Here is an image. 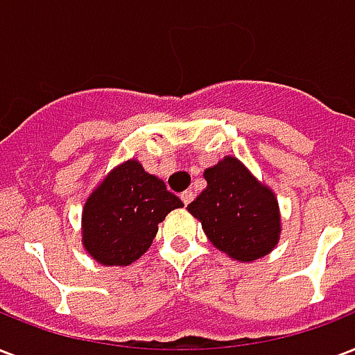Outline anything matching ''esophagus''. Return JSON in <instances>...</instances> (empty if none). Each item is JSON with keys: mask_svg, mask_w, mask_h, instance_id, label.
Listing matches in <instances>:
<instances>
[{"mask_svg": "<svg viewBox=\"0 0 355 355\" xmlns=\"http://www.w3.org/2000/svg\"><path fill=\"white\" fill-rule=\"evenodd\" d=\"M192 198H194V194H192L191 191H185L183 194H181V202L185 203V205H189V203L192 202Z\"/></svg>", "mask_w": 355, "mask_h": 355, "instance_id": "34e87169", "label": "esophagus"}]
</instances>
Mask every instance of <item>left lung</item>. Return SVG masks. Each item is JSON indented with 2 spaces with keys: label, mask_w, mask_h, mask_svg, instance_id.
<instances>
[{
  "label": "left lung",
  "mask_w": 355,
  "mask_h": 355,
  "mask_svg": "<svg viewBox=\"0 0 355 355\" xmlns=\"http://www.w3.org/2000/svg\"><path fill=\"white\" fill-rule=\"evenodd\" d=\"M203 178L207 187L187 209L202 222L209 241L243 263L270 254L282 233L276 194L232 155L205 170Z\"/></svg>",
  "instance_id": "1"
}]
</instances>
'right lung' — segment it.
<instances>
[{"label": "right lung", "mask_w": 355, "mask_h": 355, "mask_svg": "<svg viewBox=\"0 0 355 355\" xmlns=\"http://www.w3.org/2000/svg\"><path fill=\"white\" fill-rule=\"evenodd\" d=\"M183 207L166 185L135 159L118 164L85 202L83 246L105 266H128L152 246L157 226Z\"/></svg>", "instance_id": "1"}]
</instances>
